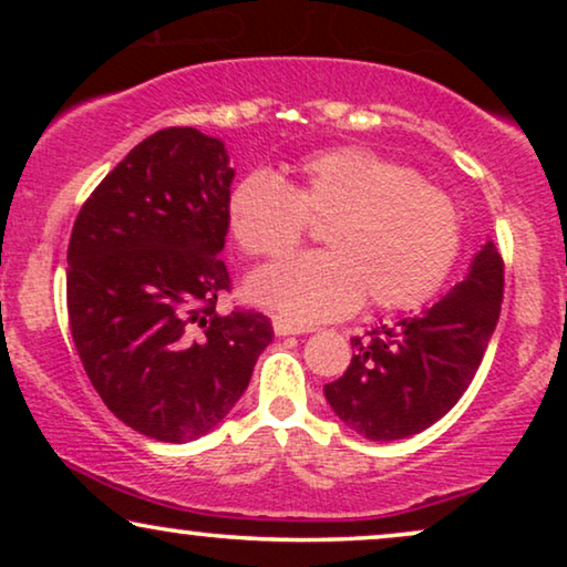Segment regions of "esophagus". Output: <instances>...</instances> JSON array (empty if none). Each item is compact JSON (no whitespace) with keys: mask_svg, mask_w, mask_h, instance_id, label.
I'll list each match as a JSON object with an SVG mask.
<instances>
[{"mask_svg":"<svg viewBox=\"0 0 567 567\" xmlns=\"http://www.w3.org/2000/svg\"><path fill=\"white\" fill-rule=\"evenodd\" d=\"M274 330H276V336H301V332H312V328H307V324L284 320V317H276Z\"/></svg>","mask_w":567,"mask_h":567,"instance_id":"esophagus-1","label":"esophagus"}]
</instances>
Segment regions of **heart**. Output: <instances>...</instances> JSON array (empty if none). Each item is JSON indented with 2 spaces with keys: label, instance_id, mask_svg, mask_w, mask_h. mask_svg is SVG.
I'll use <instances>...</instances> for the list:
<instances>
[{
  "label": "heart",
  "instance_id": "obj_1",
  "mask_svg": "<svg viewBox=\"0 0 567 567\" xmlns=\"http://www.w3.org/2000/svg\"><path fill=\"white\" fill-rule=\"evenodd\" d=\"M322 224L328 252L301 255L250 281L255 301L291 320H330L363 299L415 309L462 252L460 206L413 167L363 146L309 154L291 181L255 169L227 198V227L247 258L281 260Z\"/></svg>",
  "mask_w": 567,
  "mask_h": 567
}]
</instances>
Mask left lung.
<instances>
[{
    "label": "left lung",
    "instance_id": "8db88e82",
    "mask_svg": "<svg viewBox=\"0 0 567 567\" xmlns=\"http://www.w3.org/2000/svg\"><path fill=\"white\" fill-rule=\"evenodd\" d=\"M503 301V258L487 243L470 274L417 317L351 338L353 359L324 398L348 429L371 441L421 433L452 410L475 379Z\"/></svg>",
    "mask_w": 567,
    "mask_h": 567
}]
</instances>
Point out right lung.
I'll list each match as a JSON object with an SVG mask.
<instances>
[{"instance_id":"1","label":"right lung","mask_w":567,"mask_h":567,"mask_svg":"<svg viewBox=\"0 0 567 567\" xmlns=\"http://www.w3.org/2000/svg\"><path fill=\"white\" fill-rule=\"evenodd\" d=\"M235 169L219 138L162 128L126 154L76 214L66 309L76 353L107 410L185 444L221 423L274 340L262 312L221 315Z\"/></svg>"}]
</instances>
